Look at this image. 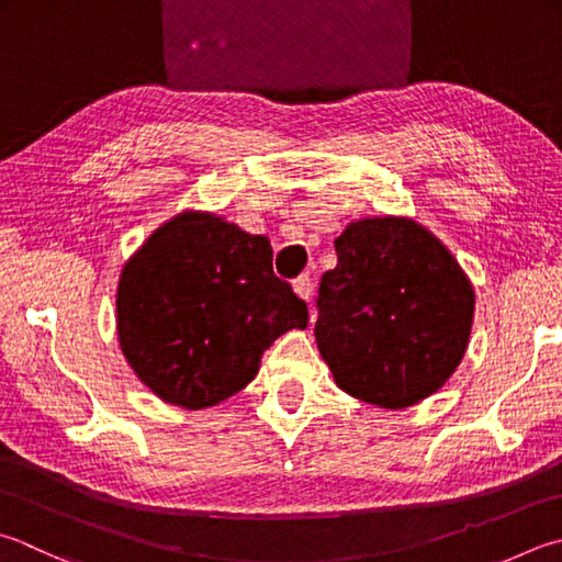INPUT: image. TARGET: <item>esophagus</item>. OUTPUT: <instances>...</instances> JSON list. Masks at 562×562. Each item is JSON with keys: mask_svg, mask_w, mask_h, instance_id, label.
<instances>
[{"mask_svg": "<svg viewBox=\"0 0 562 562\" xmlns=\"http://www.w3.org/2000/svg\"><path fill=\"white\" fill-rule=\"evenodd\" d=\"M293 291H295V295H299V299H303V301H311V295H313V283H311V279L305 277H299V279H293Z\"/></svg>", "mask_w": 562, "mask_h": 562, "instance_id": "34e87169", "label": "esophagus"}]
</instances>
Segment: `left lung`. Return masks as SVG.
<instances>
[{"label":"left lung","instance_id":"8db88e82","mask_svg":"<svg viewBox=\"0 0 562 562\" xmlns=\"http://www.w3.org/2000/svg\"><path fill=\"white\" fill-rule=\"evenodd\" d=\"M317 291L315 342L335 384L408 408L446 384L470 342L474 289L452 251L413 217H364L335 239Z\"/></svg>","mask_w":562,"mask_h":562}]
</instances>
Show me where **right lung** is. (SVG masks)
Wrapping results in <instances>:
<instances>
[{
  "instance_id": "right-lung-1",
  "label": "right lung",
  "mask_w": 562,
  "mask_h": 562,
  "mask_svg": "<svg viewBox=\"0 0 562 562\" xmlns=\"http://www.w3.org/2000/svg\"><path fill=\"white\" fill-rule=\"evenodd\" d=\"M269 237L183 210L124 263L116 337L126 364L166 404L217 406L257 376L263 349L305 330L308 308L271 269Z\"/></svg>"
}]
</instances>
